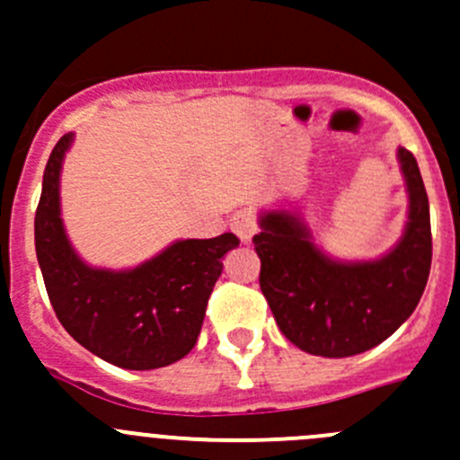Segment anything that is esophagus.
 <instances>
[{"label": "esophagus", "mask_w": 460, "mask_h": 460, "mask_svg": "<svg viewBox=\"0 0 460 460\" xmlns=\"http://www.w3.org/2000/svg\"><path fill=\"white\" fill-rule=\"evenodd\" d=\"M231 231H234L243 243H252V238H254L256 234V222L250 210H238V213H234V217H231Z\"/></svg>", "instance_id": "1"}]
</instances>
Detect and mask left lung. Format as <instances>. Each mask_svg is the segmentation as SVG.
I'll list each match as a JSON object with an SVG mask.
<instances>
[{
	"label": "left lung",
	"mask_w": 460,
	"mask_h": 460,
	"mask_svg": "<svg viewBox=\"0 0 460 460\" xmlns=\"http://www.w3.org/2000/svg\"><path fill=\"white\" fill-rule=\"evenodd\" d=\"M397 163L409 213L397 243L376 259L327 254L297 206L261 208V290L283 336L306 354H363L393 336L422 297L431 270L429 199L413 154L397 147Z\"/></svg>",
	"instance_id": "obj_1"
}]
</instances>
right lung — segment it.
<instances>
[{"label": "right lung", "mask_w": 460, "mask_h": 460, "mask_svg": "<svg viewBox=\"0 0 460 460\" xmlns=\"http://www.w3.org/2000/svg\"><path fill=\"white\" fill-rule=\"evenodd\" d=\"M75 133L56 143L36 210V256L56 317L79 345L124 370H156L195 347L234 234L174 240L136 268L90 265L61 217V172Z\"/></svg>", "instance_id": "obj_1"}]
</instances>
